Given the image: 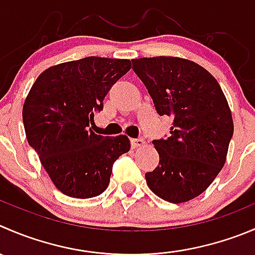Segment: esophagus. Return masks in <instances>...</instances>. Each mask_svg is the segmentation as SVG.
Here are the masks:
<instances>
[{
    "instance_id": "esophagus-1",
    "label": "esophagus",
    "mask_w": 255,
    "mask_h": 255,
    "mask_svg": "<svg viewBox=\"0 0 255 255\" xmlns=\"http://www.w3.org/2000/svg\"><path fill=\"white\" fill-rule=\"evenodd\" d=\"M130 144H132V148L144 147V145H145V140L143 139V138H137V139H132V140H130Z\"/></svg>"
}]
</instances>
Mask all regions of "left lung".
<instances>
[{"mask_svg": "<svg viewBox=\"0 0 255 255\" xmlns=\"http://www.w3.org/2000/svg\"><path fill=\"white\" fill-rule=\"evenodd\" d=\"M159 116L173 118L170 135L154 139L159 163L145 180L170 203L202 194L223 168L233 137V118L216 78L202 66L179 57L132 59Z\"/></svg>", "mask_w": 255, "mask_h": 255, "instance_id": "obj_1", "label": "left lung"}]
</instances>
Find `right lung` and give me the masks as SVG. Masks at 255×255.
I'll return each instance as SVG.
<instances>
[{"label":"right lung","instance_id":"1","mask_svg":"<svg viewBox=\"0 0 255 255\" xmlns=\"http://www.w3.org/2000/svg\"><path fill=\"white\" fill-rule=\"evenodd\" d=\"M129 70V59L86 57L47 68L29 90L22 111L27 140L66 196H100L113 163L129 150L127 135L103 137L90 128L111 87Z\"/></svg>","mask_w":255,"mask_h":255}]
</instances>
